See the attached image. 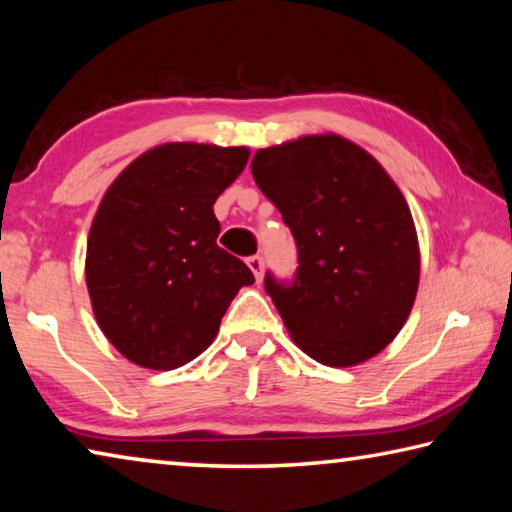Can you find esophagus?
Returning <instances> with one entry per match:
<instances>
[{
  "label": "esophagus",
  "instance_id": "34e87169",
  "mask_svg": "<svg viewBox=\"0 0 512 512\" xmlns=\"http://www.w3.org/2000/svg\"><path fill=\"white\" fill-rule=\"evenodd\" d=\"M246 262H248V268H250V271H253L255 280H257V282H262V277H264V259L259 257V255H253V257H248Z\"/></svg>",
  "mask_w": 512,
  "mask_h": 512
}]
</instances>
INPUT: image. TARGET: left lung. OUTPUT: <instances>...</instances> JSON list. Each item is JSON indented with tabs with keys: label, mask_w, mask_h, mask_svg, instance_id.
Here are the masks:
<instances>
[{
	"label": "left lung",
	"mask_w": 512,
	"mask_h": 512,
	"mask_svg": "<svg viewBox=\"0 0 512 512\" xmlns=\"http://www.w3.org/2000/svg\"><path fill=\"white\" fill-rule=\"evenodd\" d=\"M250 171L296 239L293 282L264 280L293 343L323 366L372 359L400 334L420 282L418 232L400 187L334 133L259 149Z\"/></svg>",
	"instance_id": "left-lung-1"
}]
</instances>
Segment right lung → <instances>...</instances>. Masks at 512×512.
<instances>
[{"instance_id": "1", "label": "right lung", "mask_w": 512, "mask_h": 512, "mask_svg": "<svg viewBox=\"0 0 512 512\" xmlns=\"http://www.w3.org/2000/svg\"><path fill=\"white\" fill-rule=\"evenodd\" d=\"M246 146L169 142L142 153L103 194L85 282L94 318L128 361L173 370L219 332L241 287V259L216 246V198L246 169Z\"/></svg>"}]
</instances>
